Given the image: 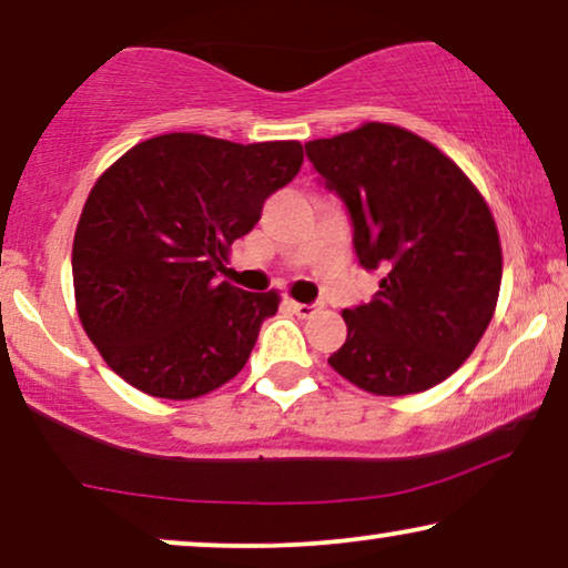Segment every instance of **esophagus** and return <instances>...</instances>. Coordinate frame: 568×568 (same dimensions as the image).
Instances as JSON below:
<instances>
[{
    "mask_svg": "<svg viewBox=\"0 0 568 568\" xmlns=\"http://www.w3.org/2000/svg\"><path fill=\"white\" fill-rule=\"evenodd\" d=\"M290 307L294 310V313H297L300 317H310L317 310V305H305V302H294V300H290Z\"/></svg>",
    "mask_w": 568,
    "mask_h": 568,
    "instance_id": "esophagus-1",
    "label": "esophagus"
}]
</instances>
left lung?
I'll list each match as a JSON object with an SVG mask.
<instances>
[{"instance_id":"left-lung-1","label":"left lung","mask_w":568,"mask_h":568,"mask_svg":"<svg viewBox=\"0 0 568 568\" xmlns=\"http://www.w3.org/2000/svg\"><path fill=\"white\" fill-rule=\"evenodd\" d=\"M305 150L346 201L359 263L383 274L367 305L341 313L348 333L328 364L372 395L429 390L463 367L494 317L491 209L445 152L395 123H362Z\"/></svg>"}]
</instances>
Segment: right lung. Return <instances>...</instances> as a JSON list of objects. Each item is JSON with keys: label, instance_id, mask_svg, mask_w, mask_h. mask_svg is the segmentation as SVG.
I'll return each instance as SVG.
<instances>
[{"label": "right lung", "instance_id": "obj_1", "mask_svg": "<svg viewBox=\"0 0 568 568\" xmlns=\"http://www.w3.org/2000/svg\"><path fill=\"white\" fill-rule=\"evenodd\" d=\"M302 158L300 142L175 131L131 146L98 178L74 232V302L115 375L154 398L191 400L245 367L282 297L214 276Z\"/></svg>", "mask_w": 568, "mask_h": 568}]
</instances>
